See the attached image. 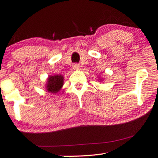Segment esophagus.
<instances>
[{
    "label": "esophagus",
    "mask_w": 158,
    "mask_h": 158,
    "mask_svg": "<svg viewBox=\"0 0 158 158\" xmlns=\"http://www.w3.org/2000/svg\"><path fill=\"white\" fill-rule=\"evenodd\" d=\"M72 67H73V69H74L77 70V69H80V66L77 64H73Z\"/></svg>",
    "instance_id": "esophagus-1"
}]
</instances>
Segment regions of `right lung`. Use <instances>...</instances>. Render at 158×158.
Segmentation results:
<instances>
[{
  "label": "right lung",
  "mask_w": 158,
  "mask_h": 158,
  "mask_svg": "<svg viewBox=\"0 0 158 158\" xmlns=\"http://www.w3.org/2000/svg\"><path fill=\"white\" fill-rule=\"evenodd\" d=\"M64 84V77L62 75L49 76L47 79L46 90L51 93H57Z\"/></svg>",
  "instance_id": "obj_1"
}]
</instances>
